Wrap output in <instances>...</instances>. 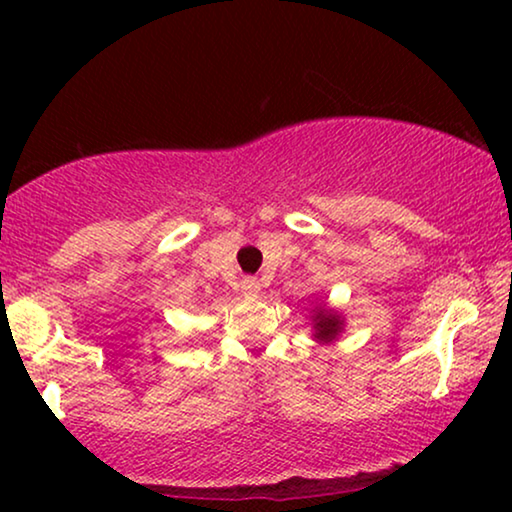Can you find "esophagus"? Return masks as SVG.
Masks as SVG:
<instances>
[{
    "instance_id": "esophagus-1",
    "label": "esophagus",
    "mask_w": 512,
    "mask_h": 512,
    "mask_svg": "<svg viewBox=\"0 0 512 512\" xmlns=\"http://www.w3.org/2000/svg\"><path fill=\"white\" fill-rule=\"evenodd\" d=\"M242 291L249 293V296H251V293L261 291V284H258L256 277H244V279H242Z\"/></svg>"
}]
</instances>
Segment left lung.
Wrapping results in <instances>:
<instances>
[{
  "label": "left lung",
  "mask_w": 512,
  "mask_h": 512,
  "mask_svg": "<svg viewBox=\"0 0 512 512\" xmlns=\"http://www.w3.org/2000/svg\"><path fill=\"white\" fill-rule=\"evenodd\" d=\"M314 321H317V324H314V331H317V338H319V340L328 342V340H333L335 335L340 333L342 321H340L338 317H335L333 312L319 310L317 317H314Z\"/></svg>",
  "instance_id": "1"
}]
</instances>
